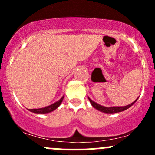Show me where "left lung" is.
Returning a JSON list of instances; mask_svg holds the SVG:
<instances>
[{
    "instance_id": "obj_1",
    "label": "left lung",
    "mask_w": 155,
    "mask_h": 155,
    "mask_svg": "<svg viewBox=\"0 0 155 155\" xmlns=\"http://www.w3.org/2000/svg\"><path fill=\"white\" fill-rule=\"evenodd\" d=\"M138 99V98H137ZM137 99L134 102H133L132 104H129V105L125 106V107H103V106L100 105V104H97V103L94 102L93 101L90 99L88 97V100L90 101V103L91 104L92 107H94L95 109H97V110L101 111V112H104V113H117V112H123V111L126 110L128 108H130L131 106H133L134 104V103L137 101Z\"/></svg>"
}]
</instances>
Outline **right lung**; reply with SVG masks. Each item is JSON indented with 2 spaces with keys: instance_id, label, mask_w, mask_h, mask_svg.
<instances>
[{
  "instance_id": "right-lung-1",
  "label": "right lung",
  "mask_w": 155,
  "mask_h": 155,
  "mask_svg": "<svg viewBox=\"0 0 155 155\" xmlns=\"http://www.w3.org/2000/svg\"><path fill=\"white\" fill-rule=\"evenodd\" d=\"M64 99V96L59 100L58 101L55 102L54 104H51V105L48 106L44 108H40V109H29V111L34 112V113H37V114H44V113H48V112H51L52 111H54V109H57L59 106L61 105V104L62 103Z\"/></svg>"
}]
</instances>
